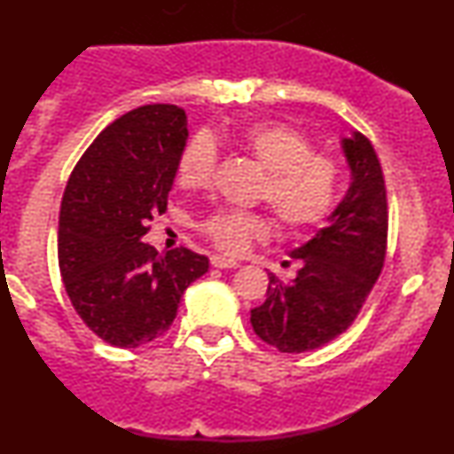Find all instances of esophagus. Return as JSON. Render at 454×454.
<instances>
[{"label": "esophagus", "instance_id": "obj_1", "mask_svg": "<svg viewBox=\"0 0 454 454\" xmlns=\"http://www.w3.org/2000/svg\"><path fill=\"white\" fill-rule=\"evenodd\" d=\"M211 264L215 269H237L239 267L237 260L223 258V256H211Z\"/></svg>", "mask_w": 454, "mask_h": 454}]
</instances>
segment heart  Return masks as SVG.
Listing matches in <instances>:
<instances>
[{
    "label": "heart",
    "mask_w": 454,
    "mask_h": 454,
    "mask_svg": "<svg viewBox=\"0 0 454 454\" xmlns=\"http://www.w3.org/2000/svg\"><path fill=\"white\" fill-rule=\"evenodd\" d=\"M231 140L264 170L260 198L267 200L281 226L305 231L326 220L340 192L341 168L335 158L317 155L303 132L278 121L237 128ZM215 164V140L209 132H196L181 149L176 179L187 190L205 187ZM202 231L223 252L239 254L252 241L267 239L270 226L260 213L220 209L207 217Z\"/></svg>",
    "instance_id": "1"
}]
</instances>
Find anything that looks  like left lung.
<instances>
[{
	"label": "left lung",
	"mask_w": 454,
	"mask_h": 454,
	"mask_svg": "<svg viewBox=\"0 0 454 454\" xmlns=\"http://www.w3.org/2000/svg\"><path fill=\"white\" fill-rule=\"evenodd\" d=\"M350 187L309 241L290 252L301 269L288 284L269 273L267 301L252 309L254 333L279 352L299 354L341 335L358 316L387 256V187L372 143L341 138Z\"/></svg>",
	"instance_id": "1"
}]
</instances>
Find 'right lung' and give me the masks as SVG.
Masks as SVG:
<instances>
[{
  "label": "right lung",
  "instance_id": "1",
  "mask_svg": "<svg viewBox=\"0 0 454 454\" xmlns=\"http://www.w3.org/2000/svg\"><path fill=\"white\" fill-rule=\"evenodd\" d=\"M187 114L147 104L111 123L67 181L57 254L76 314L100 340L138 348L173 325L185 288L209 258L179 247L158 254L143 234L168 205Z\"/></svg>",
  "mask_w": 454,
  "mask_h": 454
}]
</instances>
